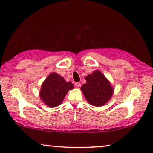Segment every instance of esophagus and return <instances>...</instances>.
Masks as SVG:
<instances>
[{"instance_id":"esophagus-1","label":"esophagus","mask_w":153,"mask_h":153,"mask_svg":"<svg viewBox=\"0 0 153 153\" xmlns=\"http://www.w3.org/2000/svg\"><path fill=\"white\" fill-rule=\"evenodd\" d=\"M75 85L77 87H80L81 86V84H80V82H75Z\"/></svg>"}]
</instances>
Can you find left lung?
Wrapping results in <instances>:
<instances>
[{
	"label": "left lung",
	"instance_id": "1",
	"mask_svg": "<svg viewBox=\"0 0 153 153\" xmlns=\"http://www.w3.org/2000/svg\"><path fill=\"white\" fill-rule=\"evenodd\" d=\"M87 82L81 87L83 94L89 103L102 106L110 100L113 89L100 71H96L85 78Z\"/></svg>",
	"mask_w": 153,
	"mask_h": 153
}]
</instances>
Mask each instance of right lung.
<instances>
[{
  "mask_svg": "<svg viewBox=\"0 0 153 153\" xmlns=\"http://www.w3.org/2000/svg\"><path fill=\"white\" fill-rule=\"evenodd\" d=\"M72 89V83L66 82L57 73H52L42 83L40 97L48 106L56 107L62 103L67 92Z\"/></svg>",
  "mask_w": 153,
  "mask_h": 153,
  "instance_id": "add662e5",
  "label": "right lung"
}]
</instances>
